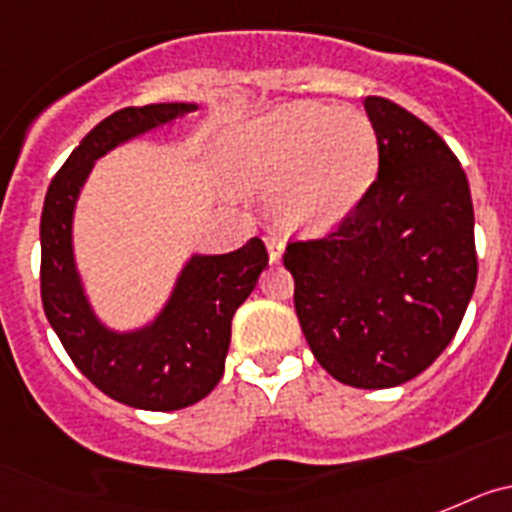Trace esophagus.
<instances>
[{
	"label": "esophagus",
	"instance_id": "1",
	"mask_svg": "<svg viewBox=\"0 0 512 512\" xmlns=\"http://www.w3.org/2000/svg\"><path fill=\"white\" fill-rule=\"evenodd\" d=\"M268 242V252H270V262H281V255H283V244L278 242V239L268 237L265 239Z\"/></svg>",
	"mask_w": 512,
	"mask_h": 512
}]
</instances>
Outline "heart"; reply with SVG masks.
I'll use <instances>...</instances> for the list:
<instances>
[{
  "mask_svg": "<svg viewBox=\"0 0 512 512\" xmlns=\"http://www.w3.org/2000/svg\"><path fill=\"white\" fill-rule=\"evenodd\" d=\"M226 167L239 188L273 190V213L291 231L340 224L379 172V136L366 115L293 102L234 128Z\"/></svg>",
  "mask_w": 512,
  "mask_h": 512,
  "instance_id": "heart-1",
  "label": "heart"
}]
</instances>
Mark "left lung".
<instances>
[{
	"mask_svg": "<svg viewBox=\"0 0 512 512\" xmlns=\"http://www.w3.org/2000/svg\"><path fill=\"white\" fill-rule=\"evenodd\" d=\"M363 108L379 175L324 237L293 239L283 265L319 366L355 389L415 379L446 350L477 286L469 180L446 141L386 97Z\"/></svg>",
	"mask_w": 512,
	"mask_h": 512,
	"instance_id": "obj_1",
	"label": "left lung"
}]
</instances>
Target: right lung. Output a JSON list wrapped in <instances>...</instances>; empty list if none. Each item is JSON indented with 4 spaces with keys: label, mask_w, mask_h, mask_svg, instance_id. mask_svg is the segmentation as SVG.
Here are the masks:
<instances>
[{
    "label": "right lung",
    "mask_w": 512,
    "mask_h": 512,
    "mask_svg": "<svg viewBox=\"0 0 512 512\" xmlns=\"http://www.w3.org/2000/svg\"><path fill=\"white\" fill-rule=\"evenodd\" d=\"M193 110L188 102H159L123 108L97 123L51 180L41 213V299L53 332L102 394L151 412L190 407L219 384L231 317L268 265V250L252 237L226 255H195L154 324L118 335L87 304L71 252V216L95 159Z\"/></svg>",
    "instance_id": "right-lung-1"
}]
</instances>
